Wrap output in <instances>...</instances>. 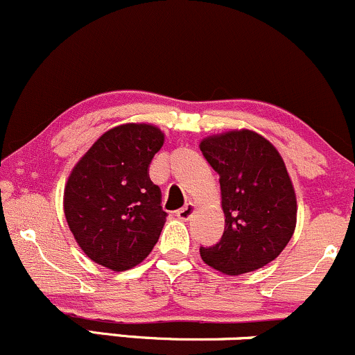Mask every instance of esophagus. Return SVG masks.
I'll return each instance as SVG.
<instances>
[{"label":"esophagus","instance_id":"34e87169","mask_svg":"<svg viewBox=\"0 0 355 355\" xmlns=\"http://www.w3.org/2000/svg\"><path fill=\"white\" fill-rule=\"evenodd\" d=\"M193 214H196V205H193L192 202H189V204H185L180 210H177V217L180 220H189Z\"/></svg>","mask_w":355,"mask_h":355}]
</instances>
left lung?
I'll return each mask as SVG.
<instances>
[{
    "label": "left lung",
    "mask_w": 355,
    "mask_h": 355,
    "mask_svg": "<svg viewBox=\"0 0 355 355\" xmlns=\"http://www.w3.org/2000/svg\"><path fill=\"white\" fill-rule=\"evenodd\" d=\"M198 146L219 173L225 217L222 239L200 248L202 259L229 276L266 266L297 227V196L282 155L251 130L210 135Z\"/></svg>",
    "instance_id": "1"
}]
</instances>
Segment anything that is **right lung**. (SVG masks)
Wrapping results in <instances>:
<instances>
[{"label": "right lung", "mask_w": 355, "mask_h": 355, "mask_svg": "<svg viewBox=\"0 0 355 355\" xmlns=\"http://www.w3.org/2000/svg\"><path fill=\"white\" fill-rule=\"evenodd\" d=\"M165 143L153 124L126 123L97 138L70 171L64 214L89 259L112 271L135 268L166 222L159 187L148 166Z\"/></svg>", "instance_id": "obj_1"}]
</instances>
